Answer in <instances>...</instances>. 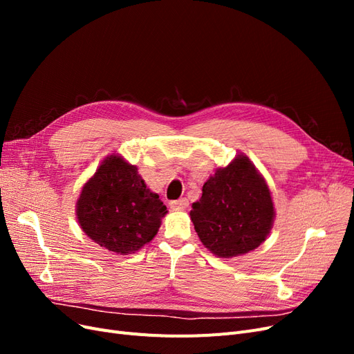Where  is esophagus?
<instances>
[{"label":"esophagus","mask_w":354,"mask_h":354,"mask_svg":"<svg viewBox=\"0 0 354 354\" xmlns=\"http://www.w3.org/2000/svg\"><path fill=\"white\" fill-rule=\"evenodd\" d=\"M171 208H177V209H186L189 207V201L186 198H180L177 201H171L169 202Z\"/></svg>","instance_id":"1"}]
</instances>
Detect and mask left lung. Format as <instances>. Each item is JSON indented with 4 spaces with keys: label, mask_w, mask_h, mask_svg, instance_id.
Returning <instances> with one entry per match:
<instances>
[{
    "label": "left lung",
    "mask_w": 354,
    "mask_h": 354,
    "mask_svg": "<svg viewBox=\"0 0 354 354\" xmlns=\"http://www.w3.org/2000/svg\"><path fill=\"white\" fill-rule=\"evenodd\" d=\"M190 218L201 242L220 259L254 251L273 226L270 189L248 156L238 155L203 183Z\"/></svg>",
    "instance_id": "obj_1"
}]
</instances>
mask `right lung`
I'll return each instance as SVG.
<instances>
[{"label":"right lung","instance_id":"add662e5","mask_svg":"<svg viewBox=\"0 0 354 354\" xmlns=\"http://www.w3.org/2000/svg\"><path fill=\"white\" fill-rule=\"evenodd\" d=\"M167 207L146 187L137 167L111 155L84 185L77 217L90 239L112 252L134 254L151 242Z\"/></svg>","mask_w":354,"mask_h":354}]
</instances>
